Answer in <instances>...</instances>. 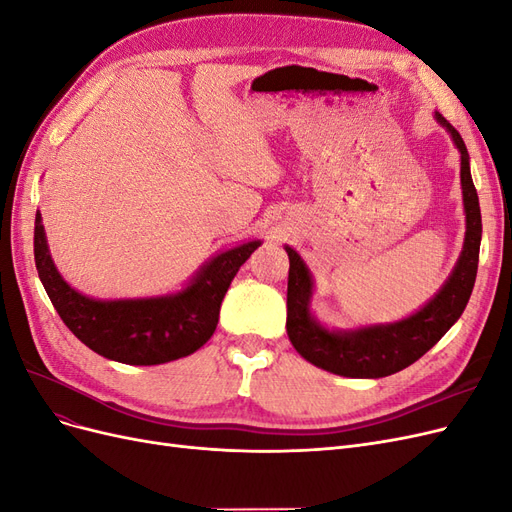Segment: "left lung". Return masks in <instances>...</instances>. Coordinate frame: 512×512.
I'll return each mask as SVG.
<instances>
[{"label": "left lung", "instance_id": "left-lung-1", "mask_svg": "<svg viewBox=\"0 0 512 512\" xmlns=\"http://www.w3.org/2000/svg\"><path fill=\"white\" fill-rule=\"evenodd\" d=\"M436 119L451 134L461 153V194L466 209V239L453 273L427 305L412 316L389 322L369 324L352 331H329L312 316L314 282L303 258L286 245L290 260L288 271V318L286 331L290 342L305 361L346 378H384L406 369L436 346L466 309L476 282L480 235V207L470 175V156L461 134L440 113Z\"/></svg>", "mask_w": 512, "mask_h": 512}]
</instances>
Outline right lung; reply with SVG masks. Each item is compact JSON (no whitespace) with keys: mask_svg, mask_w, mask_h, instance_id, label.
Wrapping results in <instances>:
<instances>
[{"mask_svg":"<svg viewBox=\"0 0 512 512\" xmlns=\"http://www.w3.org/2000/svg\"><path fill=\"white\" fill-rule=\"evenodd\" d=\"M258 245L260 241H247L213 256L175 294L100 301L85 297L59 275L46 245L40 211L34 228L36 269L59 318L87 348L126 365L177 361L205 346L218 327L220 305L232 277Z\"/></svg>","mask_w":512,"mask_h":512,"instance_id":"right-lung-1","label":"right lung"}]
</instances>
